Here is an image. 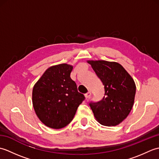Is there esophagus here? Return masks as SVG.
I'll return each mask as SVG.
<instances>
[{"label": "esophagus", "mask_w": 159, "mask_h": 159, "mask_svg": "<svg viewBox=\"0 0 159 159\" xmlns=\"http://www.w3.org/2000/svg\"><path fill=\"white\" fill-rule=\"evenodd\" d=\"M91 96H92V93H91L90 92H88L87 93L85 94V98H86V99L89 98L91 97Z\"/></svg>", "instance_id": "1"}]
</instances>
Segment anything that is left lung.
I'll return each instance as SVG.
<instances>
[{"label":"left lung","instance_id":"8db88e82","mask_svg":"<svg viewBox=\"0 0 159 159\" xmlns=\"http://www.w3.org/2000/svg\"><path fill=\"white\" fill-rule=\"evenodd\" d=\"M87 63L104 86L103 99L89 104L93 116L104 126H117L126 119L133 107L135 83L124 67L117 62L89 60Z\"/></svg>","mask_w":159,"mask_h":159}]
</instances>
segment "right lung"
Masks as SVG:
<instances>
[{"label": "right lung", "instance_id": "right-lung-1", "mask_svg": "<svg viewBox=\"0 0 159 159\" xmlns=\"http://www.w3.org/2000/svg\"><path fill=\"white\" fill-rule=\"evenodd\" d=\"M73 66L61 63L48 67L35 84L32 102L39 120L46 126L60 129L69 124L85 100L70 78Z\"/></svg>", "mask_w": 159, "mask_h": 159}]
</instances>
